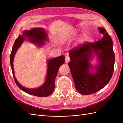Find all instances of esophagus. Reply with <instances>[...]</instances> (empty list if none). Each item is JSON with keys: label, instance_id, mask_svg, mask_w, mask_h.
Listing matches in <instances>:
<instances>
[{"label": "esophagus", "instance_id": "1", "mask_svg": "<svg viewBox=\"0 0 123 123\" xmlns=\"http://www.w3.org/2000/svg\"><path fill=\"white\" fill-rule=\"evenodd\" d=\"M70 57L69 56H67L65 58V62L66 63H68L70 61Z\"/></svg>", "mask_w": 123, "mask_h": 123}]
</instances>
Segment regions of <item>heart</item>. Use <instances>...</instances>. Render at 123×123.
Masks as SVG:
<instances>
[{
    "label": "heart",
    "mask_w": 123,
    "mask_h": 123,
    "mask_svg": "<svg viewBox=\"0 0 123 123\" xmlns=\"http://www.w3.org/2000/svg\"><path fill=\"white\" fill-rule=\"evenodd\" d=\"M72 39V35L71 34H68L67 35H65L64 36H62V37H61V40L62 42H66V40H70Z\"/></svg>",
    "instance_id": "b5f03b06"
}]
</instances>
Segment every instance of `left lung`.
Instances as JSON below:
<instances>
[{
  "mask_svg": "<svg viewBox=\"0 0 123 123\" xmlns=\"http://www.w3.org/2000/svg\"><path fill=\"white\" fill-rule=\"evenodd\" d=\"M103 37L94 43L85 42L69 51L71 61L68 65L76 90L83 95H90L99 91L108 84L112 77L115 56L110 36L103 28H98ZM96 54L100 64L95 67V73L89 62Z\"/></svg>",
  "mask_w": 123,
  "mask_h": 123,
  "instance_id": "obj_1",
  "label": "left lung"
}]
</instances>
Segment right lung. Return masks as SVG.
Returning <instances> with one entry per match:
<instances>
[{"label": "right lung", "mask_w": 123, "mask_h": 123, "mask_svg": "<svg viewBox=\"0 0 123 123\" xmlns=\"http://www.w3.org/2000/svg\"><path fill=\"white\" fill-rule=\"evenodd\" d=\"M48 35L43 28H32L30 30H25L23 34L19 35L15 41L10 54V64L15 81L17 86L21 90L30 95L39 97H46L52 93L55 87V79L60 67L65 62L64 55L54 58L48 61V70L46 79L44 84L38 88L28 89L21 86L15 77L13 69V60L17 50L24 42L25 37H28L29 40L31 43L36 44L37 46H42L45 43L44 41L48 40Z\"/></svg>", "instance_id": "add662e5"}]
</instances>
